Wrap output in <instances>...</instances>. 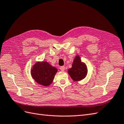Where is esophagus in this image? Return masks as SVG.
Masks as SVG:
<instances>
[{
	"label": "esophagus",
	"mask_w": 124,
	"mask_h": 124,
	"mask_svg": "<svg viewBox=\"0 0 124 124\" xmlns=\"http://www.w3.org/2000/svg\"><path fill=\"white\" fill-rule=\"evenodd\" d=\"M60 70H61L62 71H64L65 70V66H61V67L60 68Z\"/></svg>",
	"instance_id": "34e87169"
}]
</instances>
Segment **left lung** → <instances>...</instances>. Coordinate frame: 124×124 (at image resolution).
Returning a JSON list of instances; mask_svg holds the SVG:
<instances>
[{"label":"left lung","instance_id":"1","mask_svg":"<svg viewBox=\"0 0 124 124\" xmlns=\"http://www.w3.org/2000/svg\"><path fill=\"white\" fill-rule=\"evenodd\" d=\"M87 72V70L86 65L81 62L80 58L77 55L74 60L72 68L69 69V75L73 81H78L85 78Z\"/></svg>","mask_w":124,"mask_h":124}]
</instances>
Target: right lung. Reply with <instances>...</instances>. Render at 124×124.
<instances>
[{
    "label": "right lung",
    "mask_w": 124,
    "mask_h": 124,
    "mask_svg": "<svg viewBox=\"0 0 124 124\" xmlns=\"http://www.w3.org/2000/svg\"><path fill=\"white\" fill-rule=\"evenodd\" d=\"M57 69L47 62H37L31 69V73L34 80L43 86H48L52 83Z\"/></svg>",
    "instance_id": "obj_1"
}]
</instances>
